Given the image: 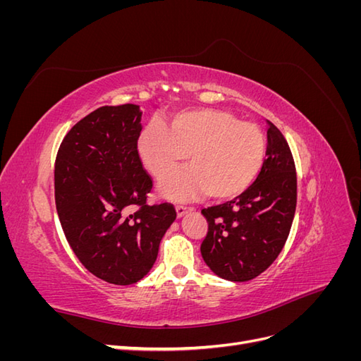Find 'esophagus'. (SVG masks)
I'll use <instances>...</instances> for the list:
<instances>
[{"label":"esophagus","mask_w":361,"mask_h":361,"mask_svg":"<svg viewBox=\"0 0 361 361\" xmlns=\"http://www.w3.org/2000/svg\"><path fill=\"white\" fill-rule=\"evenodd\" d=\"M191 211H194V207H191V206H182V204H178V206H176V214H178L179 218L183 216L185 214L191 212Z\"/></svg>","instance_id":"obj_1"}]
</instances>
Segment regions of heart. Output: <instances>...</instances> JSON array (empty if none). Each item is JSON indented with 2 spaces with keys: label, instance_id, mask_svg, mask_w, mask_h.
Listing matches in <instances>:
<instances>
[{
  "label": "heart",
  "instance_id": "1",
  "mask_svg": "<svg viewBox=\"0 0 361 361\" xmlns=\"http://www.w3.org/2000/svg\"><path fill=\"white\" fill-rule=\"evenodd\" d=\"M138 155L157 180H164L188 155L191 167L171 176L162 191L171 199L203 192L226 200L243 194L264 166L267 138L253 122L218 108L185 110L167 126L152 120L138 138Z\"/></svg>",
  "mask_w": 361,
  "mask_h": 361
}]
</instances>
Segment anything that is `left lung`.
<instances>
[{"mask_svg":"<svg viewBox=\"0 0 361 361\" xmlns=\"http://www.w3.org/2000/svg\"><path fill=\"white\" fill-rule=\"evenodd\" d=\"M268 125L267 158L257 179L236 199L202 209L207 220L203 260L231 281H248L269 268L285 247L297 207L290 147L277 126Z\"/></svg>","mask_w":361,"mask_h":361,"instance_id":"left-lung-1","label":"left lung"}]
</instances>
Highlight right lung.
<instances>
[{
	"label": "right lung",
	"mask_w": 361,
	"mask_h": 361,
	"mask_svg": "<svg viewBox=\"0 0 361 361\" xmlns=\"http://www.w3.org/2000/svg\"><path fill=\"white\" fill-rule=\"evenodd\" d=\"M140 122L138 105L97 108L64 135L54 169L57 214L75 256L122 286L154 267L176 218L169 202L147 204L154 180L138 155Z\"/></svg>",
	"instance_id": "add662e5"
}]
</instances>
